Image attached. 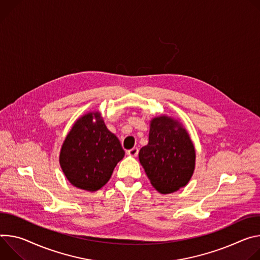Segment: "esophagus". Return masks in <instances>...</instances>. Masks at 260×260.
I'll use <instances>...</instances> for the list:
<instances>
[{"label":"esophagus","instance_id":"obj_1","mask_svg":"<svg viewBox=\"0 0 260 260\" xmlns=\"http://www.w3.org/2000/svg\"><path fill=\"white\" fill-rule=\"evenodd\" d=\"M127 155L130 157H136L138 155V149L137 148H133L129 151H127Z\"/></svg>","mask_w":260,"mask_h":260}]
</instances>
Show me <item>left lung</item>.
Wrapping results in <instances>:
<instances>
[{"label":"left lung","instance_id":"8db88e82","mask_svg":"<svg viewBox=\"0 0 260 260\" xmlns=\"http://www.w3.org/2000/svg\"><path fill=\"white\" fill-rule=\"evenodd\" d=\"M153 187L162 194L185 187L195 168V149L183 125L167 115L152 119L149 143L138 154Z\"/></svg>","mask_w":260,"mask_h":260}]
</instances>
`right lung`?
Here are the masks:
<instances>
[{"mask_svg": "<svg viewBox=\"0 0 260 260\" xmlns=\"http://www.w3.org/2000/svg\"><path fill=\"white\" fill-rule=\"evenodd\" d=\"M124 156L119 138L95 111L85 113L72 126L60 152V165L74 187L94 192L109 181Z\"/></svg>", "mask_w": 260, "mask_h": 260, "instance_id": "1", "label": "right lung"}]
</instances>
